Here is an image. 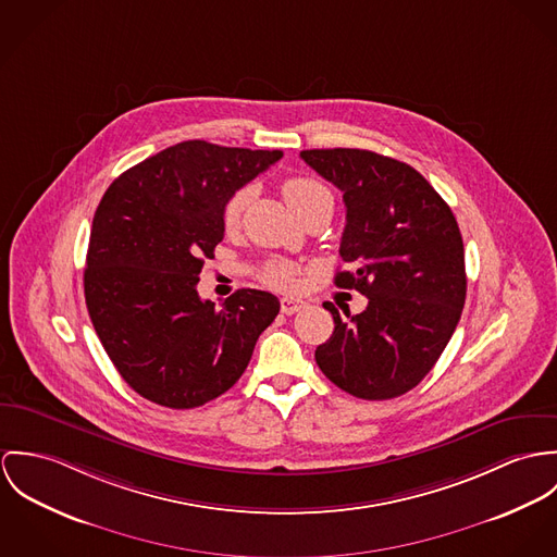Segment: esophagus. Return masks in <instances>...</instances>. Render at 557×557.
Returning <instances> with one entry per match:
<instances>
[{"mask_svg": "<svg viewBox=\"0 0 557 557\" xmlns=\"http://www.w3.org/2000/svg\"><path fill=\"white\" fill-rule=\"evenodd\" d=\"M304 306H306L304 301H299V299H288V297H286V299H282V313L293 315V313H297Z\"/></svg>", "mask_w": 557, "mask_h": 557, "instance_id": "1", "label": "esophagus"}]
</instances>
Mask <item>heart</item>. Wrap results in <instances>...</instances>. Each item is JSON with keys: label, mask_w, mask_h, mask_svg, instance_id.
<instances>
[{"label": "heart", "mask_w": 557, "mask_h": 557, "mask_svg": "<svg viewBox=\"0 0 557 557\" xmlns=\"http://www.w3.org/2000/svg\"><path fill=\"white\" fill-rule=\"evenodd\" d=\"M282 189H284V196H286L288 205L304 220L311 215V213H315V211L333 209V194H331V189L324 186L320 180H315V177H308V175L288 177L284 182ZM251 198H253V186H242L226 198L224 209H222V222H224L226 231H237L239 228ZM299 273H301V269L295 262L273 258V260H269L262 267L260 277H262L264 284H269L273 288L293 290V288L299 286Z\"/></svg>", "instance_id": "obj_1"}]
</instances>
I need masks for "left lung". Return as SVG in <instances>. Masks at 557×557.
I'll return each mask as SVG.
<instances>
[{"label": "left lung", "mask_w": 557, "mask_h": 557, "mask_svg": "<svg viewBox=\"0 0 557 557\" xmlns=\"http://www.w3.org/2000/svg\"><path fill=\"white\" fill-rule=\"evenodd\" d=\"M301 158L344 194L346 228L335 286L368 297L342 318L315 363L342 391L393 399L414 388L440 359L466 304V260L457 220L412 166L368 149H308Z\"/></svg>", "instance_id": "left-lung-1"}]
</instances>
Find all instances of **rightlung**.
Returning <instances> with one entry per match:
<instances>
[{
    "instance_id": "obj_1",
    "label": "right lung",
    "mask_w": 557,
    "mask_h": 557,
    "mask_svg": "<svg viewBox=\"0 0 557 557\" xmlns=\"http://www.w3.org/2000/svg\"><path fill=\"white\" fill-rule=\"evenodd\" d=\"M282 156L184 140L104 191L87 249L85 304L107 355L140 397L196 408L248 368L256 339L280 313L277 297L242 288L215 308L196 284L224 239L226 198Z\"/></svg>"
}]
</instances>
